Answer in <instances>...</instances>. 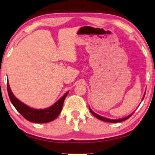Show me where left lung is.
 Masks as SVG:
<instances>
[{
	"instance_id": "left-lung-1",
	"label": "left lung",
	"mask_w": 155,
	"mask_h": 155,
	"mask_svg": "<svg viewBox=\"0 0 155 155\" xmlns=\"http://www.w3.org/2000/svg\"><path fill=\"white\" fill-rule=\"evenodd\" d=\"M144 95L143 96V99H144ZM89 109L90 110V112H91V113L93 114V115L95 116V117H97V119H99L100 120H102V121H104V122H120L124 121V120H127L128 118H130V117H131L132 114H130V115L127 116V117H124V118H122V119H119V120H110V119H107V118H105V117H102V116L99 115V114L95 113V112H94L91 109H90V107H89Z\"/></svg>"
}]
</instances>
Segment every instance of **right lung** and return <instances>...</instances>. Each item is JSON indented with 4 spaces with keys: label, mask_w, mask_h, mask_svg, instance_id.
Wrapping results in <instances>:
<instances>
[{
    "label": "right lung",
    "mask_w": 155,
    "mask_h": 155,
    "mask_svg": "<svg viewBox=\"0 0 155 155\" xmlns=\"http://www.w3.org/2000/svg\"><path fill=\"white\" fill-rule=\"evenodd\" d=\"M7 89L10 100L18 112L25 119L30 122H35V123H46V122H51L55 120L61 112L64 100L68 93V92H66L63 97L51 107L44 110H35L23 103L13 95L8 82H7Z\"/></svg>",
    "instance_id": "1"
}]
</instances>
